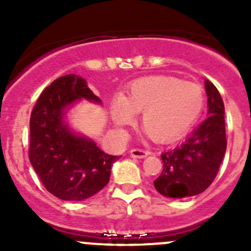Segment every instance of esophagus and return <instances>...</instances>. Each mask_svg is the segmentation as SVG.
<instances>
[{
  "mask_svg": "<svg viewBox=\"0 0 251 251\" xmlns=\"http://www.w3.org/2000/svg\"><path fill=\"white\" fill-rule=\"evenodd\" d=\"M131 155L135 156V158H146L147 155L149 154L148 151H146V149H142V148H133L131 149Z\"/></svg>",
  "mask_w": 251,
  "mask_h": 251,
  "instance_id": "1",
  "label": "esophagus"
}]
</instances>
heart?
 <instances>
[{
    "mask_svg": "<svg viewBox=\"0 0 251 251\" xmlns=\"http://www.w3.org/2000/svg\"><path fill=\"white\" fill-rule=\"evenodd\" d=\"M205 104L201 86L173 76H153L136 80L113 102L114 120L131 125L142 111L141 124L158 142L179 137L196 124Z\"/></svg>",
    "mask_w": 251,
    "mask_h": 251,
    "instance_id": "obj_1",
    "label": "heart"
}]
</instances>
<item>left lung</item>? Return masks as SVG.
I'll list each match as a JSON object with an SVG mask.
<instances>
[{
    "instance_id": "obj_1",
    "label": "left lung",
    "mask_w": 251,
    "mask_h": 251,
    "mask_svg": "<svg viewBox=\"0 0 251 251\" xmlns=\"http://www.w3.org/2000/svg\"><path fill=\"white\" fill-rule=\"evenodd\" d=\"M206 119L178 147L161 154L164 169L154 181L169 198H186L204 192L214 182L226 151L225 105L214 83L205 80Z\"/></svg>"
}]
</instances>
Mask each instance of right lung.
Masks as SVG:
<instances>
[{"instance_id":"1","label":"right lung","mask_w":251,"mask_h":251,"mask_svg":"<svg viewBox=\"0 0 251 251\" xmlns=\"http://www.w3.org/2000/svg\"><path fill=\"white\" fill-rule=\"evenodd\" d=\"M80 98L100 102L82 77L64 75L42 91L30 116V163L45 188L63 201H83L98 193L119 159L63 124L65 108Z\"/></svg>"}]
</instances>
